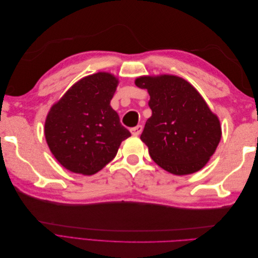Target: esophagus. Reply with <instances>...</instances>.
<instances>
[{"instance_id": "obj_1", "label": "esophagus", "mask_w": 258, "mask_h": 258, "mask_svg": "<svg viewBox=\"0 0 258 258\" xmlns=\"http://www.w3.org/2000/svg\"><path fill=\"white\" fill-rule=\"evenodd\" d=\"M142 130H143V127L141 126V124H138V126H136V127H134V128H131V129H130L131 134L134 135V136H139V135H141Z\"/></svg>"}]
</instances>
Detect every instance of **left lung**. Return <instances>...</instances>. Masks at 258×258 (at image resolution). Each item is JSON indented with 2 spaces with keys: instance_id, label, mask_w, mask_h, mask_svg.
Returning a JSON list of instances; mask_svg holds the SVG:
<instances>
[{
  "instance_id": "left-lung-1",
  "label": "left lung",
  "mask_w": 258,
  "mask_h": 258,
  "mask_svg": "<svg viewBox=\"0 0 258 258\" xmlns=\"http://www.w3.org/2000/svg\"><path fill=\"white\" fill-rule=\"evenodd\" d=\"M139 88L147 89L152 116L141 140L152 159L175 175L204 168L221 141L218 117L188 82L175 75L141 76Z\"/></svg>"
}]
</instances>
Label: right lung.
<instances>
[{"label":"right lung","instance_id":"right-lung-1","mask_svg":"<svg viewBox=\"0 0 258 258\" xmlns=\"http://www.w3.org/2000/svg\"><path fill=\"white\" fill-rule=\"evenodd\" d=\"M118 80L99 72L75 83L48 112L45 138L66 169L91 175L114 159L131 134L110 105Z\"/></svg>","mask_w":258,"mask_h":258}]
</instances>
